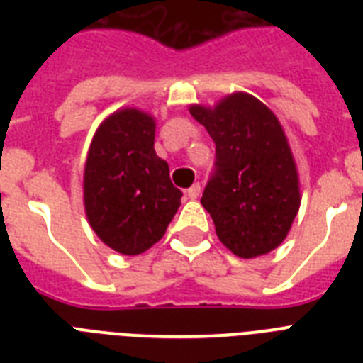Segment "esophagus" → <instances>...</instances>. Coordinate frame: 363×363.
Segmentation results:
<instances>
[{"mask_svg":"<svg viewBox=\"0 0 363 363\" xmlns=\"http://www.w3.org/2000/svg\"><path fill=\"white\" fill-rule=\"evenodd\" d=\"M199 194H201V184L199 182H196V184H192V186L188 188L186 190V196L188 199H198Z\"/></svg>","mask_w":363,"mask_h":363,"instance_id":"esophagus-1","label":"esophagus"}]
</instances>
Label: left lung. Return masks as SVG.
Here are the masks:
<instances>
[{"instance_id":"1","label":"left lung","mask_w":363,"mask_h":363,"mask_svg":"<svg viewBox=\"0 0 363 363\" xmlns=\"http://www.w3.org/2000/svg\"><path fill=\"white\" fill-rule=\"evenodd\" d=\"M190 115L216 145L203 205L218 239L239 258H256L284 241L299 209V181L281 122L245 92Z\"/></svg>"}]
</instances>
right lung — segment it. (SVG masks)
Returning a JSON list of instances; mask_svg holds the SVG:
<instances>
[{
  "instance_id": "add662e5",
  "label": "right lung",
  "mask_w": 363,
  "mask_h": 363,
  "mask_svg": "<svg viewBox=\"0 0 363 363\" xmlns=\"http://www.w3.org/2000/svg\"><path fill=\"white\" fill-rule=\"evenodd\" d=\"M154 118L121 109L105 118L84 165V209L90 226L116 252L135 256L164 238L182 192L169 165L154 152Z\"/></svg>"
}]
</instances>
